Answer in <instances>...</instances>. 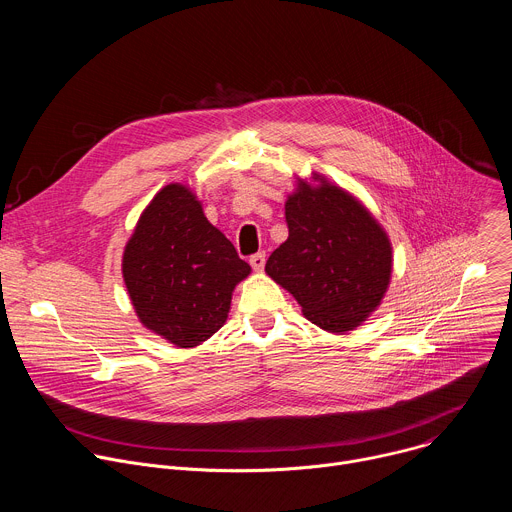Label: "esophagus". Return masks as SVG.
Wrapping results in <instances>:
<instances>
[{
	"instance_id": "esophagus-1",
	"label": "esophagus",
	"mask_w": 512,
	"mask_h": 512,
	"mask_svg": "<svg viewBox=\"0 0 512 512\" xmlns=\"http://www.w3.org/2000/svg\"><path fill=\"white\" fill-rule=\"evenodd\" d=\"M249 263H251V267H253L255 271H263V267H265V253H255V255H251Z\"/></svg>"
}]
</instances>
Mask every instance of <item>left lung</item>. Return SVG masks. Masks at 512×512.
<instances>
[{"label": "left lung", "mask_w": 512, "mask_h": 512, "mask_svg": "<svg viewBox=\"0 0 512 512\" xmlns=\"http://www.w3.org/2000/svg\"><path fill=\"white\" fill-rule=\"evenodd\" d=\"M289 237L265 273L287 289L318 328L346 334L383 302L393 273L387 231L354 194L312 172L287 194Z\"/></svg>", "instance_id": "obj_1"}]
</instances>
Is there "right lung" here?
I'll return each instance as SVG.
<instances>
[{"instance_id":"1","label":"right lung","mask_w":512,"mask_h":512,"mask_svg":"<svg viewBox=\"0 0 512 512\" xmlns=\"http://www.w3.org/2000/svg\"><path fill=\"white\" fill-rule=\"evenodd\" d=\"M121 273L141 326L194 348L225 326L233 291L251 267L208 223L194 190L172 182L139 214Z\"/></svg>"}]
</instances>
